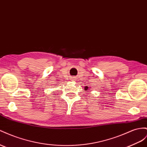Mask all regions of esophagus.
Returning <instances> with one entry per match:
<instances>
[{
	"label": "esophagus",
	"mask_w": 147,
	"mask_h": 147,
	"mask_svg": "<svg viewBox=\"0 0 147 147\" xmlns=\"http://www.w3.org/2000/svg\"><path fill=\"white\" fill-rule=\"evenodd\" d=\"M72 80H75V77H72Z\"/></svg>",
	"instance_id": "obj_1"
}]
</instances>
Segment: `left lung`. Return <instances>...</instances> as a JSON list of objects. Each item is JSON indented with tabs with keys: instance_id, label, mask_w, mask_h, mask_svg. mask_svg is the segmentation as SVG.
<instances>
[{
	"instance_id": "1",
	"label": "left lung",
	"mask_w": 147,
	"mask_h": 147,
	"mask_svg": "<svg viewBox=\"0 0 147 147\" xmlns=\"http://www.w3.org/2000/svg\"><path fill=\"white\" fill-rule=\"evenodd\" d=\"M88 88V86H86V87H85V90H87V89Z\"/></svg>"
}]
</instances>
